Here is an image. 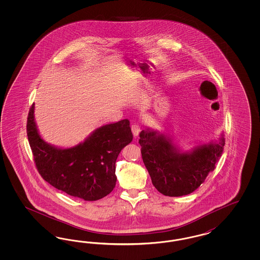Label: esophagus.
I'll use <instances>...</instances> for the list:
<instances>
[{"label":"esophagus","mask_w":260,"mask_h":260,"mask_svg":"<svg viewBox=\"0 0 260 260\" xmlns=\"http://www.w3.org/2000/svg\"><path fill=\"white\" fill-rule=\"evenodd\" d=\"M140 131H141V126H140V124H138V123H134L132 125V132H133V134H134V137H137L138 136V134L140 133Z\"/></svg>","instance_id":"1"}]
</instances>
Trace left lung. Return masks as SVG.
<instances>
[{"mask_svg":"<svg viewBox=\"0 0 260 260\" xmlns=\"http://www.w3.org/2000/svg\"><path fill=\"white\" fill-rule=\"evenodd\" d=\"M139 144L142 159L155 189L166 197H182L194 191L215 169L224 150L225 139L211 141L183 150L169 135L150 127L143 129Z\"/></svg>","mask_w":260,"mask_h":260,"instance_id":"8db88e82","label":"left lung"}]
</instances>
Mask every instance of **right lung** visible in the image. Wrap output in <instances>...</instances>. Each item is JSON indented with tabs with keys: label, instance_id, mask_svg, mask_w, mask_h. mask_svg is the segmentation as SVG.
Wrapping results in <instances>:
<instances>
[{
	"label": "right lung",
	"instance_id": "right-lung-1",
	"mask_svg": "<svg viewBox=\"0 0 260 260\" xmlns=\"http://www.w3.org/2000/svg\"><path fill=\"white\" fill-rule=\"evenodd\" d=\"M34 109L33 104L27 116L26 133L41 176L56 189L86 201L101 199L111 192L117 179L116 159L134 138L129 121L124 119L100 126L84 142L64 149L41 137Z\"/></svg>",
	"mask_w": 260,
	"mask_h": 260
}]
</instances>
